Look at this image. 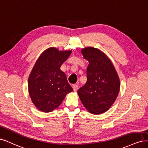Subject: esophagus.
Wrapping results in <instances>:
<instances>
[{"mask_svg":"<svg viewBox=\"0 0 148 148\" xmlns=\"http://www.w3.org/2000/svg\"><path fill=\"white\" fill-rule=\"evenodd\" d=\"M78 85H76V84H74L73 85V89H74V92H76L77 90V89H78Z\"/></svg>","mask_w":148,"mask_h":148,"instance_id":"obj_1","label":"esophagus"}]
</instances>
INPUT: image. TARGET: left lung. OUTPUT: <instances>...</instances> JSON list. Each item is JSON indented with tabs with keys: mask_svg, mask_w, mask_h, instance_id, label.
Segmentation results:
<instances>
[{
	"mask_svg": "<svg viewBox=\"0 0 148 148\" xmlns=\"http://www.w3.org/2000/svg\"><path fill=\"white\" fill-rule=\"evenodd\" d=\"M89 64L87 82L77 91L84 107L93 114L108 111L120 90V80L111 61L103 52L93 47L82 49Z\"/></svg>",
	"mask_w": 148,
	"mask_h": 148,
	"instance_id": "8db88e82",
	"label": "left lung"
}]
</instances>
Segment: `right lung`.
Wrapping results in <instances>:
<instances>
[{"instance_id":"add662e5","label":"right lung","mask_w":148,"mask_h":148,"mask_svg":"<svg viewBox=\"0 0 148 148\" xmlns=\"http://www.w3.org/2000/svg\"><path fill=\"white\" fill-rule=\"evenodd\" d=\"M71 52L51 47L43 52L33 67L28 79V90L32 103L40 111H53L66 95L73 92L66 74L60 69Z\"/></svg>"}]
</instances>
